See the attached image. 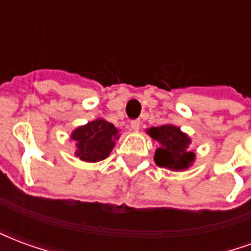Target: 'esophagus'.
Instances as JSON below:
<instances>
[{
  "label": "esophagus",
  "mask_w": 251,
  "mask_h": 251,
  "mask_svg": "<svg viewBox=\"0 0 251 251\" xmlns=\"http://www.w3.org/2000/svg\"><path fill=\"white\" fill-rule=\"evenodd\" d=\"M130 126L133 130H138L140 129V126H141V121L140 120H133L130 122Z\"/></svg>",
  "instance_id": "1"
}]
</instances>
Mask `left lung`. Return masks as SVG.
Instances as JSON below:
<instances>
[{"label": "left lung", "mask_w": 251, "mask_h": 251, "mask_svg": "<svg viewBox=\"0 0 251 251\" xmlns=\"http://www.w3.org/2000/svg\"><path fill=\"white\" fill-rule=\"evenodd\" d=\"M149 136L160 142L154 153V161L161 168L183 171L194 161V152L188 151L191 140L187 134L174 125L151 127Z\"/></svg>", "instance_id": "1"}]
</instances>
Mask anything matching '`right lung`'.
Masks as SVG:
<instances>
[{
	"label": "right lung",
	"instance_id": "1",
	"mask_svg": "<svg viewBox=\"0 0 251 251\" xmlns=\"http://www.w3.org/2000/svg\"><path fill=\"white\" fill-rule=\"evenodd\" d=\"M72 138L76 141V157L95 163L109 156L118 138V130L107 121L97 120L77 127L72 133Z\"/></svg>",
	"mask_w": 251,
	"mask_h": 251
}]
</instances>
